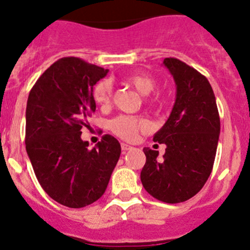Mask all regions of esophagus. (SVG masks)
<instances>
[{"label": "esophagus", "mask_w": 250, "mask_h": 250, "mask_svg": "<svg viewBox=\"0 0 250 250\" xmlns=\"http://www.w3.org/2000/svg\"><path fill=\"white\" fill-rule=\"evenodd\" d=\"M121 148H122V151H123V152H127V151L132 150V148H133V146L128 145V144H125V143H122V144H121Z\"/></svg>", "instance_id": "obj_1"}]
</instances>
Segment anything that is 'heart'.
Here are the masks:
<instances>
[{
  "label": "heart",
  "mask_w": 250,
  "mask_h": 250,
  "mask_svg": "<svg viewBox=\"0 0 250 250\" xmlns=\"http://www.w3.org/2000/svg\"><path fill=\"white\" fill-rule=\"evenodd\" d=\"M123 83L134 88L138 93L144 95L146 104L153 105L158 102L157 97H151L150 94L156 87V81L151 75L146 72H134L123 77ZM113 97L112 83L109 80H102L93 88V99L100 106H107ZM147 127V121L140 116L121 115L113 118L110 122V128L117 137L122 139L130 140L137 135L141 129Z\"/></svg>",
  "instance_id": "heart-1"
}]
</instances>
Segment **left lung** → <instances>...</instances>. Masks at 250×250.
I'll use <instances>...</instances> for the list:
<instances>
[{
	"mask_svg": "<svg viewBox=\"0 0 250 250\" xmlns=\"http://www.w3.org/2000/svg\"><path fill=\"white\" fill-rule=\"evenodd\" d=\"M176 98L169 118L153 135L166 153L144 147L140 173L144 188L156 200L180 203L200 192L213 169L220 134V117L213 88L206 76L176 58H166Z\"/></svg>",
	"mask_w": 250,
	"mask_h": 250,
	"instance_id": "1",
	"label": "left lung"
}]
</instances>
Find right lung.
Segmentation results:
<instances>
[{
    "label": "right lung",
    "mask_w": 250,
    "mask_h": 250,
    "mask_svg": "<svg viewBox=\"0 0 250 250\" xmlns=\"http://www.w3.org/2000/svg\"><path fill=\"white\" fill-rule=\"evenodd\" d=\"M109 70L76 57L57 60L30 90L25 145L40 185L50 198L82 208L104 195L121 155L112 135L92 150L81 139L95 111L93 85Z\"/></svg>",
    "instance_id": "right-lung-1"
}]
</instances>
